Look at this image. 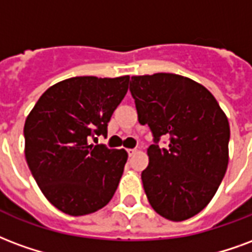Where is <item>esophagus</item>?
Here are the masks:
<instances>
[{"instance_id": "esophagus-1", "label": "esophagus", "mask_w": 252, "mask_h": 252, "mask_svg": "<svg viewBox=\"0 0 252 252\" xmlns=\"http://www.w3.org/2000/svg\"><path fill=\"white\" fill-rule=\"evenodd\" d=\"M135 153H137V150H135V149H127L128 157H131V156H134Z\"/></svg>"}]
</instances>
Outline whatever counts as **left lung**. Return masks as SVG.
<instances>
[{
    "mask_svg": "<svg viewBox=\"0 0 252 252\" xmlns=\"http://www.w3.org/2000/svg\"><path fill=\"white\" fill-rule=\"evenodd\" d=\"M138 121L153 145L141 179L150 205L162 218L183 221L203 211L228 165L229 125L218 100L201 84L176 73L131 76ZM161 136L169 146L159 148Z\"/></svg>",
    "mask_w": 252,
    "mask_h": 252,
    "instance_id": "8db88e82",
    "label": "left lung"
}]
</instances>
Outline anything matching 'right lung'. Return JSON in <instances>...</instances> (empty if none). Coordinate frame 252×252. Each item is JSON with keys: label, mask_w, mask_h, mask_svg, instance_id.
Wrapping results in <instances>:
<instances>
[{"label": "right lung", "mask_w": 252, "mask_h": 252, "mask_svg": "<svg viewBox=\"0 0 252 252\" xmlns=\"http://www.w3.org/2000/svg\"><path fill=\"white\" fill-rule=\"evenodd\" d=\"M128 76H76L40 96L24 126L25 158L48 201L71 216L93 214L113 199L127 161L126 150L90 145L128 88Z\"/></svg>", "instance_id": "add662e5"}]
</instances>
